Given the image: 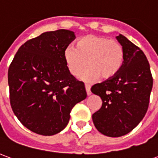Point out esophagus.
Masks as SVG:
<instances>
[{
	"label": "esophagus",
	"instance_id": "34e87169",
	"mask_svg": "<svg viewBox=\"0 0 158 158\" xmlns=\"http://www.w3.org/2000/svg\"><path fill=\"white\" fill-rule=\"evenodd\" d=\"M85 89H86V93H87V95L89 96L90 94H91V91H90V86L89 85H85Z\"/></svg>",
	"mask_w": 158,
	"mask_h": 158
}]
</instances>
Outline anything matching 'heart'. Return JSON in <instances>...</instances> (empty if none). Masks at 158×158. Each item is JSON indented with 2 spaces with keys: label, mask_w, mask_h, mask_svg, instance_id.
<instances>
[{
  "label": "heart",
  "mask_w": 158,
  "mask_h": 158,
  "mask_svg": "<svg viewBox=\"0 0 158 158\" xmlns=\"http://www.w3.org/2000/svg\"><path fill=\"white\" fill-rule=\"evenodd\" d=\"M63 57L68 70L73 76L78 75L87 63L89 67L80 73V78L90 82L99 77L103 80L114 78L123 66L125 53L117 40L88 35L77 41L75 48L66 47Z\"/></svg>",
  "instance_id": "obj_1"
}]
</instances>
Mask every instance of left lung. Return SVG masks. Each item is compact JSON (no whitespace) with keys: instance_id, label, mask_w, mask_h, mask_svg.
<instances>
[{"instance_id":"8db88e82","label":"left lung","mask_w":158,"mask_h":158,"mask_svg":"<svg viewBox=\"0 0 158 158\" xmlns=\"http://www.w3.org/2000/svg\"><path fill=\"white\" fill-rule=\"evenodd\" d=\"M117 40L125 53L122 69L113 79L91 87V92L102 101V107L92 115L94 125L109 137L124 135L139 124L148 109L153 85L144 52L122 35Z\"/></svg>"}]
</instances>
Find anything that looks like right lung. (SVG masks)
<instances>
[{
	"mask_svg": "<svg viewBox=\"0 0 158 158\" xmlns=\"http://www.w3.org/2000/svg\"><path fill=\"white\" fill-rule=\"evenodd\" d=\"M74 33L58 29L20 46L8 69L11 106L23 126L53 135L69 123L76 104L87 96L85 84L69 73L63 52Z\"/></svg>",
	"mask_w": 158,
	"mask_h": 158,
	"instance_id": "1",
	"label": "right lung"
}]
</instances>
